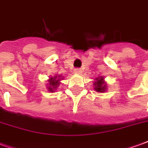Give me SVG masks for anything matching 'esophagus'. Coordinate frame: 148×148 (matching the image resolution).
<instances>
[{
  "label": "esophagus",
  "instance_id": "1",
  "mask_svg": "<svg viewBox=\"0 0 148 148\" xmlns=\"http://www.w3.org/2000/svg\"><path fill=\"white\" fill-rule=\"evenodd\" d=\"M82 73V71L81 69H79V68H76V69L74 70V74H81Z\"/></svg>",
  "mask_w": 148,
  "mask_h": 148
}]
</instances>
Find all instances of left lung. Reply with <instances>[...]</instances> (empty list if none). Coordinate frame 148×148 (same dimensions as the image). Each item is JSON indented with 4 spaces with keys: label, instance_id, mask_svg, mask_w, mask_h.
Listing matches in <instances>:
<instances>
[{
    "label": "left lung",
    "instance_id": "8db88e82",
    "mask_svg": "<svg viewBox=\"0 0 148 148\" xmlns=\"http://www.w3.org/2000/svg\"><path fill=\"white\" fill-rule=\"evenodd\" d=\"M96 82H94V90H96L97 92H100V93H104L106 90V82L104 81V77H97Z\"/></svg>",
    "mask_w": 148,
    "mask_h": 148
}]
</instances>
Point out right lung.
I'll return each instance as SVG.
<instances>
[{
    "mask_svg": "<svg viewBox=\"0 0 148 148\" xmlns=\"http://www.w3.org/2000/svg\"><path fill=\"white\" fill-rule=\"evenodd\" d=\"M62 77L60 75L59 76H56L55 75V77H50V79L48 80V82L49 83L47 84L48 85V87H47V89H48V90L50 91V92H54L56 89H57V87L59 86V84H60V82H59V81L62 80L60 77Z\"/></svg>",
    "mask_w": 148,
    "mask_h": 148,
    "instance_id": "1",
    "label": "right lung"
}]
</instances>
